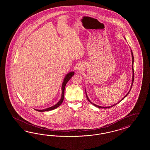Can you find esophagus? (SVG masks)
Listing matches in <instances>:
<instances>
[{
	"instance_id": "esophagus-1",
	"label": "esophagus",
	"mask_w": 150,
	"mask_h": 150,
	"mask_svg": "<svg viewBox=\"0 0 150 150\" xmlns=\"http://www.w3.org/2000/svg\"><path fill=\"white\" fill-rule=\"evenodd\" d=\"M76 69H77V70L78 71H81L82 70V67L81 65H79V66H77Z\"/></svg>"
}]
</instances>
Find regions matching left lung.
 <instances>
[{
	"instance_id": "8db88e82",
	"label": "left lung",
	"mask_w": 150,
	"mask_h": 150,
	"mask_svg": "<svg viewBox=\"0 0 150 150\" xmlns=\"http://www.w3.org/2000/svg\"><path fill=\"white\" fill-rule=\"evenodd\" d=\"M124 38L126 40V38L124 37ZM130 50H131V53H132V85H131V87H130V90H129V91H128V92H127V95L125 96L124 97H123V98L122 99V100H119V102H118L117 103H115V104H114V105H111V106H109V107H102V106H99V105H95V104H94L93 103H92V102H91V100H90V99L88 98V96L87 95V92L86 91V89H85V93H86V96L87 99V100L89 101V102H90L92 105H93L94 106H95L96 107H98V108H110V107H113L114 105H117L118 103H119L121 100H122L123 99H124V98L125 97H126L127 96V95L129 94V93L130 92V91L131 90V89H132V84H133V82H134V55H133V53H132V50L130 49Z\"/></svg>"
}]
</instances>
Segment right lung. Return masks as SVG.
<instances>
[{"label":"right lung","mask_w":150,"mask_h":150,"mask_svg":"<svg viewBox=\"0 0 150 150\" xmlns=\"http://www.w3.org/2000/svg\"><path fill=\"white\" fill-rule=\"evenodd\" d=\"M75 72L74 71H71L70 73H68L65 76L63 82V83H62V96H61V98H60V100H59V102L55 104V105L50 107L49 108H45V109H36L37 111H38V112H45V111H50V110H53V109H55L57 108H58L59 107L60 105H61L62 103V102H63L64 98V90H65V87L66 86V84L67 83V82L69 81V80L71 78V77L73 76V75H74Z\"/></svg>","instance_id":"right-lung-1"}]
</instances>
